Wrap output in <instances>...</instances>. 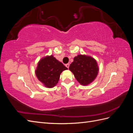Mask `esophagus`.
<instances>
[{"mask_svg":"<svg viewBox=\"0 0 133 133\" xmlns=\"http://www.w3.org/2000/svg\"><path fill=\"white\" fill-rule=\"evenodd\" d=\"M69 65H70L69 64H66V65H65V66H66V67L67 68H69Z\"/></svg>","mask_w":133,"mask_h":133,"instance_id":"34e87169","label":"esophagus"}]
</instances>
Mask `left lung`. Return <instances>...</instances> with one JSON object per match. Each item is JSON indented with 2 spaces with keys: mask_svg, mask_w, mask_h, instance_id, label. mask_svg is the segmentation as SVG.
I'll list each match as a JSON object with an SVG mask.
<instances>
[{
  "mask_svg": "<svg viewBox=\"0 0 133 133\" xmlns=\"http://www.w3.org/2000/svg\"><path fill=\"white\" fill-rule=\"evenodd\" d=\"M77 81L83 85L91 83L96 78L99 68L96 60L89 56L78 55L69 66Z\"/></svg>",
  "mask_w": 133,
  "mask_h": 133,
  "instance_id": "1",
  "label": "left lung"
}]
</instances>
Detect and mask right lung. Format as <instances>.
<instances>
[{
  "label": "right lung",
  "mask_w": 133,
  "mask_h": 133,
  "mask_svg": "<svg viewBox=\"0 0 133 133\" xmlns=\"http://www.w3.org/2000/svg\"><path fill=\"white\" fill-rule=\"evenodd\" d=\"M68 68L56 59L53 55L42 58L38 64L35 74L45 87L53 88L58 83L60 74Z\"/></svg>",
  "instance_id": "add662e5"
}]
</instances>
